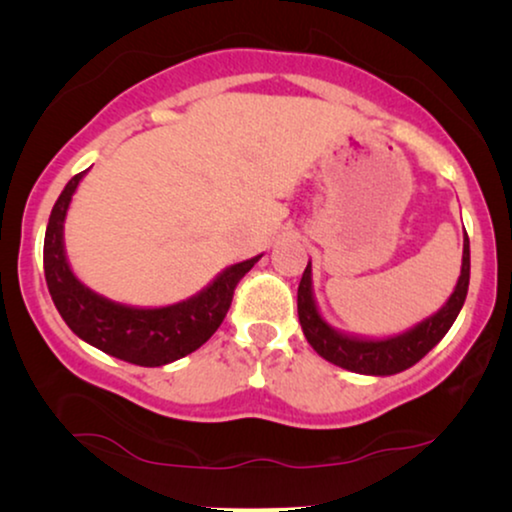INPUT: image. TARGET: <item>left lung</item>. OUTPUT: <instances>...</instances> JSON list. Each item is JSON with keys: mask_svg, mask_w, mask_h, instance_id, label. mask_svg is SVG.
<instances>
[{"mask_svg": "<svg viewBox=\"0 0 512 512\" xmlns=\"http://www.w3.org/2000/svg\"><path fill=\"white\" fill-rule=\"evenodd\" d=\"M468 279H471V244H468V235L464 233L461 275L445 305L431 317L410 326L408 331L387 335V338H368V335L345 333L328 324L319 310L317 298H314L312 263H307L303 279L298 284V319L307 342L326 361L359 375H396L415 366L445 338V333L450 331L454 319L459 317L461 307H464Z\"/></svg>", "mask_w": 512, "mask_h": 512, "instance_id": "left-lung-1", "label": "left lung"}]
</instances>
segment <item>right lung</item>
<instances>
[{
  "label": "right lung",
  "mask_w": 512,
  "mask_h": 512,
  "mask_svg": "<svg viewBox=\"0 0 512 512\" xmlns=\"http://www.w3.org/2000/svg\"><path fill=\"white\" fill-rule=\"evenodd\" d=\"M86 172L67 181L44 237V275L60 317L83 342L135 366H165L195 352L221 326L237 282L263 254L228 265L205 289L172 305L137 307L104 298L74 275L65 251V219Z\"/></svg>",
  "instance_id": "obj_1"
}]
</instances>
